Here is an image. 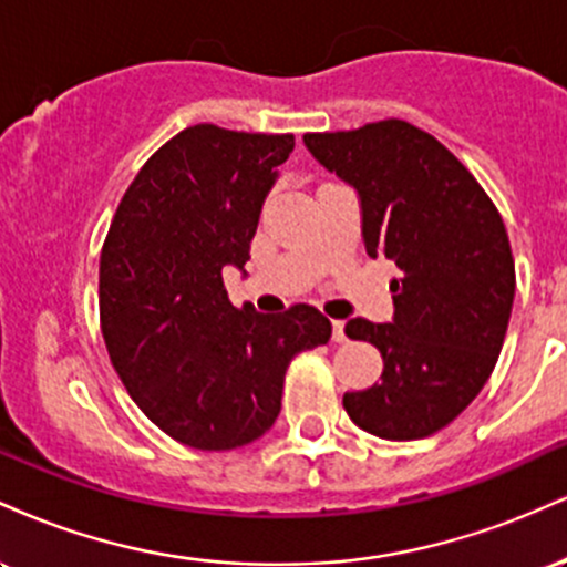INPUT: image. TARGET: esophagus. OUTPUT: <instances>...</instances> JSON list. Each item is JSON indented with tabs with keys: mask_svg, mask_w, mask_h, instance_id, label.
<instances>
[{
	"mask_svg": "<svg viewBox=\"0 0 567 567\" xmlns=\"http://www.w3.org/2000/svg\"><path fill=\"white\" fill-rule=\"evenodd\" d=\"M333 341L336 343L347 341V333H343V322L341 320H333Z\"/></svg>",
	"mask_w": 567,
	"mask_h": 567,
	"instance_id": "esophagus-1",
	"label": "esophagus"
}]
</instances>
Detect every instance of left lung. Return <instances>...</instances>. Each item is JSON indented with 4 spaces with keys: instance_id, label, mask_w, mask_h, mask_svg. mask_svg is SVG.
<instances>
[{
    "instance_id": "obj_1",
    "label": "left lung",
    "mask_w": 567,
    "mask_h": 567,
    "mask_svg": "<svg viewBox=\"0 0 567 567\" xmlns=\"http://www.w3.org/2000/svg\"><path fill=\"white\" fill-rule=\"evenodd\" d=\"M328 171L360 192L370 258L400 275L394 322H347L381 351V383L343 394L349 419L381 440H424L491 379L514 301V258L498 207L426 130L405 120L306 133Z\"/></svg>"
}]
</instances>
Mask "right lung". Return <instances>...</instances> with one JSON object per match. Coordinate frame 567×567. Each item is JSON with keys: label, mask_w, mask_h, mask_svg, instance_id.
Returning <instances> with one entry per match:
<instances>
[{"label": "right lung", "mask_w": 567, "mask_h": 567, "mask_svg": "<svg viewBox=\"0 0 567 567\" xmlns=\"http://www.w3.org/2000/svg\"><path fill=\"white\" fill-rule=\"evenodd\" d=\"M292 146V133L181 130L135 175L103 239L97 309L112 365L181 445L231 451L269 432L290 360L333 333L315 306L258 315L224 288L226 266L250 261Z\"/></svg>", "instance_id": "right-lung-1"}]
</instances>
